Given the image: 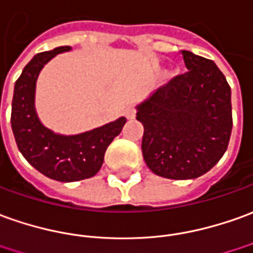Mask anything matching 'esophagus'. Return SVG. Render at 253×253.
I'll return each mask as SVG.
<instances>
[{
    "instance_id": "34e87169",
    "label": "esophagus",
    "mask_w": 253,
    "mask_h": 253,
    "mask_svg": "<svg viewBox=\"0 0 253 253\" xmlns=\"http://www.w3.org/2000/svg\"><path fill=\"white\" fill-rule=\"evenodd\" d=\"M124 116L126 117L128 120H133L135 116H136V109H135L133 106H128V107H125V110H124Z\"/></svg>"
}]
</instances>
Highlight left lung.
<instances>
[{
  "instance_id": "1",
  "label": "left lung",
  "mask_w": 253,
  "mask_h": 253,
  "mask_svg": "<svg viewBox=\"0 0 253 253\" xmlns=\"http://www.w3.org/2000/svg\"><path fill=\"white\" fill-rule=\"evenodd\" d=\"M184 74L137 106L143 124V158L151 172L175 180L196 179L212 169L229 146L231 89L210 59L182 50Z\"/></svg>"
}]
</instances>
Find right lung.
<instances>
[{"label":"right lung","mask_w":253,"mask_h":253,"mask_svg":"<svg viewBox=\"0 0 253 253\" xmlns=\"http://www.w3.org/2000/svg\"><path fill=\"white\" fill-rule=\"evenodd\" d=\"M70 49V46H59L31 59L15 83L10 114L13 136L20 153L38 172L59 182L95 176L102 168L109 144L126 123V118L121 117L114 123L71 136L55 133L41 124L34 107L38 74L52 57Z\"/></svg>","instance_id":"right-lung-1"}]
</instances>
